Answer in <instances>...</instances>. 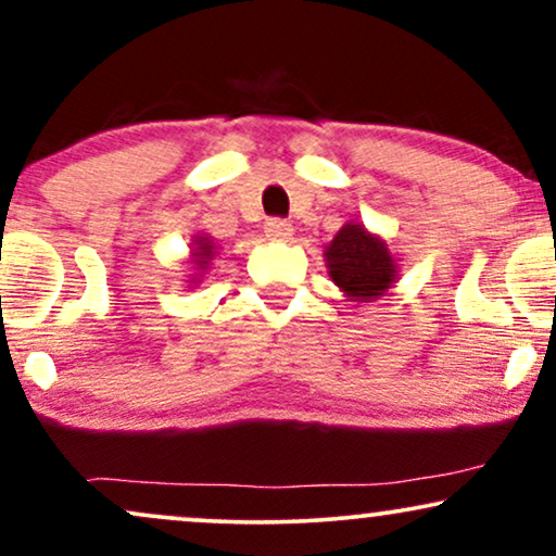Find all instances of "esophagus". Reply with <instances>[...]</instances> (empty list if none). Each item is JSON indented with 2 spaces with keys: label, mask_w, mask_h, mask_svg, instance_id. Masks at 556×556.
<instances>
[{
  "label": "esophagus",
  "mask_w": 556,
  "mask_h": 556,
  "mask_svg": "<svg viewBox=\"0 0 556 556\" xmlns=\"http://www.w3.org/2000/svg\"><path fill=\"white\" fill-rule=\"evenodd\" d=\"M264 232H266V238L274 242H287L292 238V227L287 225L285 219H269L264 225Z\"/></svg>",
  "instance_id": "34e87169"
}]
</instances>
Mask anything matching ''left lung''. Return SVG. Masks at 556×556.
<instances>
[{
    "label": "left lung",
    "instance_id": "obj_1",
    "mask_svg": "<svg viewBox=\"0 0 556 556\" xmlns=\"http://www.w3.org/2000/svg\"><path fill=\"white\" fill-rule=\"evenodd\" d=\"M331 282L350 303H374L392 290L400 277V258L387 240L368 232L361 222H348L324 248Z\"/></svg>",
    "mask_w": 556,
    "mask_h": 556
}]
</instances>
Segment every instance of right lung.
Wrapping results in <instances>:
<instances>
[{"label":"right lung","instance_id":"add662e5","mask_svg":"<svg viewBox=\"0 0 556 556\" xmlns=\"http://www.w3.org/2000/svg\"><path fill=\"white\" fill-rule=\"evenodd\" d=\"M216 256V242L208 238V235H195L193 242H190V256L185 264H188V282L190 287H198L203 282V274L208 271V266H212V261Z\"/></svg>","mask_w":556,"mask_h":556}]
</instances>
